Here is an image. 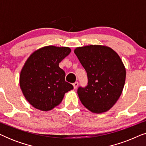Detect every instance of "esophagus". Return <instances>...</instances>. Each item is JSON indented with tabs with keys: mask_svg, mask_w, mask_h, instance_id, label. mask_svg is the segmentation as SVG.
Masks as SVG:
<instances>
[{
	"mask_svg": "<svg viewBox=\"0 0 146 146\" xmlns=\"http://www.w3.org/2000/svg\"><path fill=\"white\" fill-rule=\"evenodd\" d=\"M78 86V82H76L73 84V86H74V89L77 88Z\"/></svg>",
	"mask_w": 146,
	"mask_h": 146,
	"instance_id": "1",
	"label": "esophagus"
}]
</instances>
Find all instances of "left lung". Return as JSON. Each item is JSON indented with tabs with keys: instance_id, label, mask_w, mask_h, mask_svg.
<instances>
[{
	"instance_id": "obj_1",
	"label": "left lung",
	"mask_w": 146,
	"mask_h": 146,
	"mask_svg": "<svg viewBox=\"0 0 146 146\" xmlns=\"http://www.w3.org/2000/svg\"><path fill=\"white\" fill-rule=\"evenodd\" d=\"M74 53L87 72L88 83L78 94L86 108L96 113L108 111L122 93L126 71L121 58L110 47L88 45Z\"/></svg>"
}]
</instances>
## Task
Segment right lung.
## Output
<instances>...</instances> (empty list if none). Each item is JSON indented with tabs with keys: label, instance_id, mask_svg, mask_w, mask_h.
Listing matches in <instances>:
<instances>
[{
	"label": "right lung",
	"instance_id": "right-lung-1",
	"mask_svg": "<svg viewBox=\"0 0 146 146\" xmlns=\"http://www.w3.org/2000/svg\"><path fill=\"white\" fill-rule=\"evenodd\" d=\"M69 47L46 46L30 55L20 74L24 96L36 109L50 111L62 101L65 93L74 88L65 81L59 63L70 53Z\"/></svg>",
	"mask_w": 146,
	"mask_h": 146
}]
</instances>
